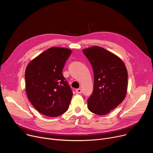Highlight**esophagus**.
<instances>
[{"label": "esophagus", "instance_id": "34e87169", "mask_svg": "<svg viewBox=\"0 0 153 153\" xmlns=\"http://www.w3.org/2000/svg\"><path fill=\"white\" fill-rule=\"evenodd\" d=\"M76 92L77 94H81L82 93V89H76Z\"/></svg>", "mask_w": 153, "mask_h": 153}]
</instances>
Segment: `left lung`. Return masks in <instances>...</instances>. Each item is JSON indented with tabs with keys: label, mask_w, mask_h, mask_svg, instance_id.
<instances>
[{
	"label": "left lung",
	"mask_w": 153,
	"mask_h": 153,
	"mask_svg": "<svg viewBox=\"0 0 153 153\" xmlns=\"http://www.w3.org/2000/svg\"><path fill=\"white\" fill-rule=\"evenodd\" d=\"M94 71V89L87 100L92 113L104 115L116 108L126 97L128 72L123 61L104 48L94 46L82 50Z\"/></svg>",
	"instance_id": "left-lung-1"
}]
</instances>
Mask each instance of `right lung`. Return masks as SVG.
I'll return each mask as SVG.
<instances>
[{"label":"right lung","instance_id":"right-lung-1","mask_svg":"<svg viewBox=\"0 0 153 153\" xmlns=\"http://www.w3.org/2000/svg\"><path fill=\"white\" fill-rule=\"evenodd\" d=\"M71 52L68 48L52 47L31 60L27 66V97L44 115L58 117L69 108L73 94L62 71Z\"/></svg>","mask_w":153,"mask_h":153}]
</instances>
